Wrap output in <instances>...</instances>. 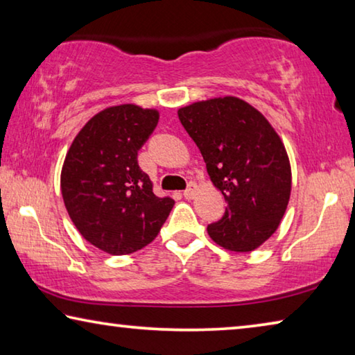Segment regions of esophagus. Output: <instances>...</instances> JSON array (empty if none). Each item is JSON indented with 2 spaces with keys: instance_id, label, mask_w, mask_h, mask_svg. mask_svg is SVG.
<instances>
[{
  "instance_id": "34e87169",
  "label": "esophagus",
  "mask_w": 355,
  "mask_h": 355,
  "mask_svg": "<svg viewBox=\"0 0 355 355\" xmlns=\"http://www.w3.org/2000/svg\"><path fill=\"white\" fill-rule=\"evenodd\" d=\"M183 196H184V199H194V196H196V184L191 183L188 188L183 191Z\"/></svg>"
}]
</instances>
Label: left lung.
<instances>
[{"label": "left lung", "instance_id": "8db88e82", "mask_svg": "<svg viewBox=\"0 0 355 355\" xmlns=\"http://www.w3.org/2000/svg\"><path fill=\"white\" fill-rule=\"evenodd\" d=\"M178 119L199 147L227 202L222 219L207 227L216 244L250 252L277 230L291 194L284 142L260 111L236 97L197 101Z\"/></svg>", "mask_w": 355, "mask_h": 355}]
</instances>
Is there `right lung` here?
I'll list each match as a JSON object with an SVG mask.
<instances>
[{
	"instance_id": "1",
	"label": "right lung",
	"mask_w": 355,
	"mask_h": 355,
	"mask_svg": "<svg viewBox=\"0 0 355 355\" xmlns=\"http://www.w3.org/2000/svg\"><path fill=\"white\" fill-rule=\"evenodd\" d=\"M158 119V111L136 105L106 107L84 125L65 156L61 191L70 219L84 239L111 255L152 243L175 203L153 194L137 164Z\"/></svg>"
}]
</instances>
